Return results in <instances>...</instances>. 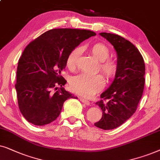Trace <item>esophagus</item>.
<instances>
[{"label":"esophagus","instance_id":"esophagus-1","mask_svg":"<svg viewBox=\"0 0 160 160\" xmlns=\"http://www.w3.org/2000/svg\"><path fill=\"white\" fill-rule=\"evenodd\" d=\"M80 100L82 102V103L86 104V105H90V102H89L88 100H86V99H84V98L80 97Z\"/></svg>","mask_w":160,"mask_h":160}]
</instances>
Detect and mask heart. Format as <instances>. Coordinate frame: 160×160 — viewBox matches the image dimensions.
Here are the masks:
<instances>
[{"instance_id": "b5f03b06", "label": "heart", "mask_w": 160, "mask_h": 160, "mask_svg": "<svg viewBox=\"0 0 160 160\" xmlns=\"http://www.w3.org/2000/svg\"><path fill=\"white\" fill-rule=\"evenodd\" d=\"M91 52L97 60L101 61L100 70L108 79L113 78L116 74L118 66L115 61L108 58L110 50L105 44L97 43L91 48ZM81 52L80 48H77L68 55L67 66L73 69L76 66L78 58ZM70 88L74 92L84 97H91L102 90L105 86V80L100 74L86 72L76 74L69 80Z\"/></svg>"}]
</instances>
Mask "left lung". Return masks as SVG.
I'll return each instance as SVG.
<instances>
[{
  "mask_svg": "<svg viewBox=\"0 0 160 160\" xmlns=\"http://www.w3.org/2000/svg\"><path fill=\"white\" fill-rule=\"evenodd\" d=\"M100 36L113 46L117 54L115 78L107 90L102 93L103 100L97 102L102 117L94 125L104 130L116 128L126 122L137 110L145 84V63L138 48L124 38L110 33Z\"/></svg>",
  "mask_w": 160,
  "mask_h": 160,
  "instance_id": "8db88e82",
  "label": "left lung"
}]
</instances>
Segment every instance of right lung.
<instances>
[{"label":"right lung","mask_w":160,"mask_h":160,"mask_svg":"<svg viewBox=\"0 0 160 160\" xmlns=\"http://www.w3.org/2000/svg\"><path fill=\"white\" fill-rule=\"evenodd\" d=\"M93 36L96 33L88 30L52 29L25 48L18 62L15 88L19 108L29 123L48 124L59 116L66 100L78 99L63 88L67 80L61 71L69 53ZM58 85L61 89L53 93Z\"/></svg>","instance_id":"1"}]
</instances>
